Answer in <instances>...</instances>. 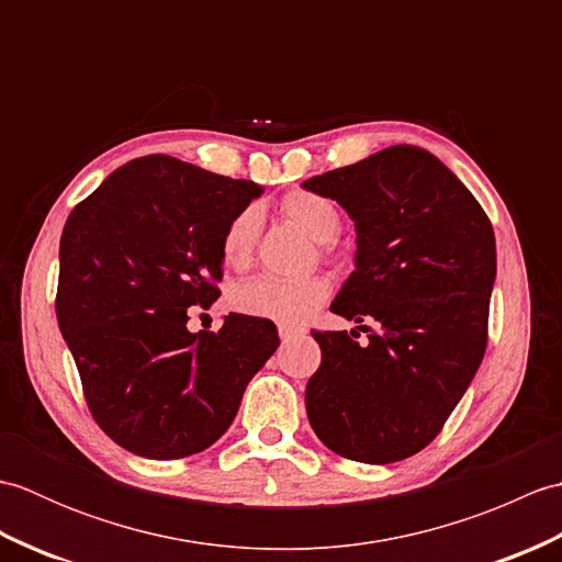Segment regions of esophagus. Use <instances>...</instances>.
Masks as SVG:
<instances>
[{
  "label": "esophagus",
  "mask_w": 562,
  "mask_h": 562,
  "mask_svg": "<svg viewBox=\"0 0 562 562\" xmlns=\"http://www.w3.org/2000/svg\"><path fill=\"white\" fill-rule=\"evenodd\" d=\"M278 333H280L282 342H288V340H292V338L300 336V328H292V326H280V328H278Z\"/></svg>",
  "instance_id": "34e87169"
}]
</instances>
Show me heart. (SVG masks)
I'll return each instance as SVG.
<instances>
[{"mask_svg": "<svg viewBox=\"0 0 562 562\" xmlns=\"http://www.w3.org/2000/svg\"><path fill=\"white\" fill-rule=\"evenodd\" d=\"M282 212L302 229L328 248V241L338 236L342 217L336 202L330 198L312 193V190H294L282 200ZM262 229V210L256 202L238 210L226 222L222 232L220 250L229 268L244 270L256 256V246ZM330 296V282L321 274L304 280H278V278H254L238 282L229 294L236 312L278 321L282 326H296L312 316L316 308Z\"/></svg>", "mask_w": 562, "mask_h": 562, "instance_id": "b5f03b06", "label": "heart"}]
</instances>
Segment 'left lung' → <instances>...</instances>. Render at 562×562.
<instances>
[{
	"label": "left lung",
	"instance_id": "obj_1",
	"mask_svg": "<svg viewBox=\"0 0 562 562\" xmlns=\"http://www.w3.org/2000/svg\"><path fill=\"white\" fill-rule=\"evenodd\" d=\"M350 214L355 272L333 314L357 330H314L306 384L316 437L345 459L393 463L432 441L479 372L495 282L487 214L432 154L396 145L302 183Z\"/></svg>",
	"mask_w": 562,
	"mask_h": 562
}]
</instances>
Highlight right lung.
<instances>
[{
	"label": "right lung",
	"mask_w": 562,
	"mask_h": 562,
	"mask_svg": "<svg viewBox=\"0 0 562 562\" xmlns=\"http://www.w3.org/2000/svg\"><path fill=\"white\" fill-rule=\"evenodd\" d=\"M260 193L254 181L151 154L113 171L67 217L57 324L93 420L137 457L181 459L214 445L278 350L268 318L186 326L190 306L217 302L222 232Z\"/></svg>",
	"instance_id": "right-lung-1"
}]
</instances>
